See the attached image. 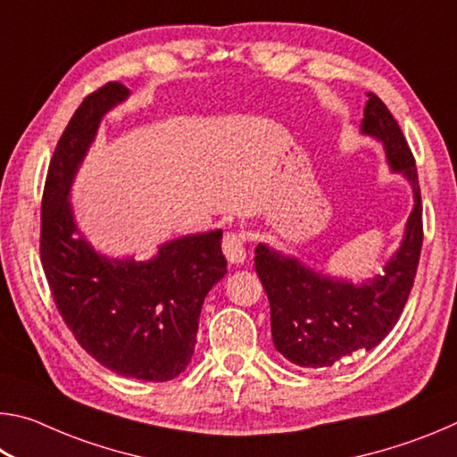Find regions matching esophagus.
Returning a JSON list of instances; mask_svg holds the SVG:
<instances>
[{"label":"esophagus","instance_id":"obj_1","mask_svg":"<svg viewBox=\"0 0 457 457\" xmlns=\"http://www.w3.org/2000/svg\"><path fill=\"white\" fill-rule=\"evenodd\" d=\"M221 250L229 264H242L245 260V236L237 234V231H228L221 242Z\"/></svg>","mask_w":457,"mask_h":457}]
</instances>
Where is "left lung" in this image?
Listing matches in <instances>:
<instances>
[{"label": "left lung", "instance_id": "left-lung-1", "mask_svg": "<svg viewBox=\"0 0 457 457\" xmlns=\"http://www.w3.org/2000/svg\"><path fill=\"white\" fill-rule=\"evenodd\" d=\"M367 96L361 130L385 145L393 171L411 183L415 205L403 242L386 262L385 274L361 286L314 272L296 258L258 244L253 262L270 300L274 346L298 367H332L381 343L403 312L420 264L423 213L413 153L383 100L375 92Z\"/></svg>", "mask_w": 457, "mask_h": 457}]
</instances>
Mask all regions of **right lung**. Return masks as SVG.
Here are the masks:
<instances>
[{
  "label": "right lung",
  "mask_w": 457,
  "mask_h": 457,
  "mask_svg": "<svg viewBox=\"0 0 457 457\" xmlns=\"http://www.w3.org/2000/svg\"><path fill=\"white\" fill-rule=\"evenodd\" d=\"M129 96L108 82L76 108L54 149L42 195L40 258L58 312L100 365L122 377L171 381L191 362L207 292L228 262L221 229L171 239L153 260H108L76 236L71 185L104 114Z\"/></svg>",
  "instance_id": "add662e5"
}]
</instances>
